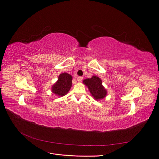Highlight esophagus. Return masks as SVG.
Segmentation results:
<instances>
[{
	"instance_id": "obj_1",
	"label": "esophagus",
	"mask_w": 159,
	"mask_h": 159,
	"mask_svg": "<svg viewBox=\"0 0 159 159\" xmlns=\"http://www.w3.org/2000/svg\"><path fill=\"white\" fill-rule=\"evenodd\" d=\"M82 79H83V77H77V80H78L79 82L82 81Z\"/></svg>"
}]
</instances>
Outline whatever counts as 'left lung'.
<instances>
[{
  "mask_svg": "<svg viewBox=\"0 0 159 159\" xmlns=\"http://www.w3.org/2000/svg\"><path fill=\"white\" fill-rule=\"evenodd\" d=\"M82 82L88 87L92 96L95 100H101L107 96V91L102 86V80L99 77L93 75L90 79H86Z\"/></svg>",
  "mask_w": 159,
  "mask_h": 159,
  "instance_id": "1",
  "label": "left lung"
}]
</instances>
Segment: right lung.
Here are the masks:
<instances>
[{"instance_id":"add662e5","label":"right lung","mask_w":159,"mask_h":159,"mask_svg":"<svg viewBox=\"0 0 159 159\" xmlns=\"http://www.w3.org/2000/svg\"><path fill=\"white\" fill-rule=\"evenodd\" d=\"M72 76L67 73H61L58 79L51 88L53 93L58 97H62L66 95L72 86Z\"/></svg>"}]
</instances>
